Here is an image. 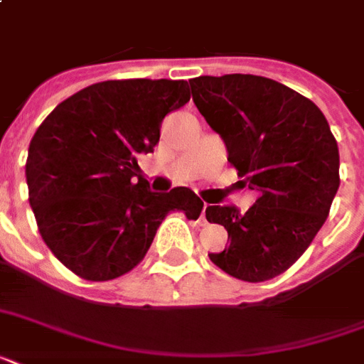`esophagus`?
<instances>
[{
    "mask_svg": "<svg viewBox=\"0 0 364 364\" xmlns=\"http://www.w3.org/2000/svg\"><path fill=\"white\" fill-rule=\"evenodd\" d=\"M205 205L208 204H204V208H202V215H200V223H202V225H208V219H205Z\"/></svg>",
    "mask_w": 364,
    "mask_h": 364,
    "instance_id": "esophagus-1",
    "label": "esophagus"
}]
</instances>
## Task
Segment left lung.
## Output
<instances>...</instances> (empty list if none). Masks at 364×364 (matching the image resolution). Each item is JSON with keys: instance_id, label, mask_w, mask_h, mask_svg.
Wrapping results in <instances>:
<instances>
[{"instance_id": "8db88e82", "label": "left lung", "mask_w": 364, "mask_h": 364, "mask_svg": "<svg viewBox=\"0 0 364 364\" xmlns=\"http://www.w3.org/2000/svg\"><path fill=\"white\" fill-rule=\"evenodd\" d=\"M193 100L223 137L228 162L259 198L245 213L208 205L227 228L228 247L210 253L228 276L259 283L293 266L316 238L340 187L338 145L321 109L259 75L191 79Z\"/></svg>"}]
</instances>
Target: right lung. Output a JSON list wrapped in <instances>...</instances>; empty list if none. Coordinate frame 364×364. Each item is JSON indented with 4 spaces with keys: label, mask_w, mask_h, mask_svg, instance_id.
<instances>
[{
    "label": "right lung",
    "mask_w": 364,
    "mask_h": 364,
    "mask_svg": "<svg viewBox=\"0 0 364 364\" xmlns=\"http://www.w3.org/2000/svg\"><path fill=\"white\" fill-rule=\"evenodd\" d=\"M188 100L187 81L96 82L37 128L26 160L30 205L43 242L73 274L115 279L141 262L170 211L200 217L204 202L191 188L153 193L137 166L164 117Z\"/></svg>",
    "instance_id": "add662e5"
}]
</instances>
